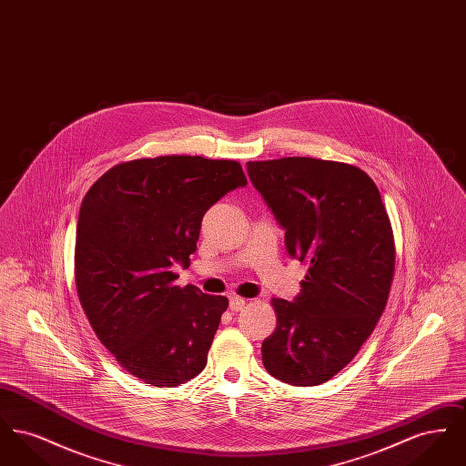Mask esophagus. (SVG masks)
I'll return each instance as SVG.
<instances>
[{"label": "esophagus", "mask_w": 466, "mask_h": 466, "mask_svg": "<svg viewBox=\"0 0 466 466\" xmlns=\"http://www.w3.org/2000/svg\"><path fill=\"white\" fill-rule=\"evenodd\" d=\"M244 304H246V300H244L243 297L232 295V297L228 299V308H230V310H234V312L243 309Z\"/></svg>", "instance_id": "34e87169"}]
</instances>
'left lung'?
Wrapping results in <instances>:
<instances>
[{
	"mask_svg": "<svg viewBox=\"0 0 466 466\" xmlns=\"http://www.w3.org/2000/svg\"><path fill=\"white\" fill-rule=\"evenodd\" d=\"M248 175L308 266L302 291L272 299L276 330L262 344L270 376L318 386L374 332L395 272V241L376 183L360 167L310 157L248 162Z\"/></svg>",
	"mask_w": 466,
	"mask_h": 466,
	"instance_id": "1",
	"label": "left lung"
}]
</instances>
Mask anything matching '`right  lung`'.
<instances>
[{"label": "right lung", "instance_id": "right-lung-1", "mask_svg": "<svg viewBox=\"0 0 466 466\" xmlns=\"http://www.w3.org/2000/svg\"><path fill=\"white\" fill-rule=\"evenodd\" d=\"M248 181L236 160L166 156L116 164L82 200L75 283L90 327L147 384L200 374L228 300L173 285L190 266L204 213Z\"/></svg>", "mask_w": 466, "mask_h": 466}]
</instances>
